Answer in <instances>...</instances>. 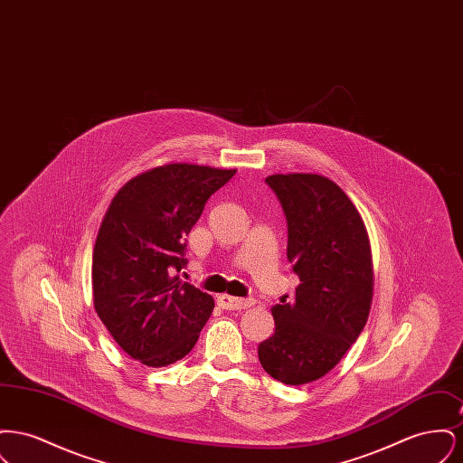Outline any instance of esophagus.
I'll return each mask as SVG.
<instances>
[{
  "mask_svg": "<svg viewBox=\"0 0 463 463\" xmlns=\"http://www.w3.org/2000/svg\"><path fill=\"white\" fill-rule=\"evenodd\" d=\"M253 304H255L253 298H238V297H231V295H221L219 297V306L222 308H229V310L251 307Z\"/></svg>",
  "mask_w": 463,
  "mask_h": 463,
  "instance_id": "esophagus-1",
  "label": "esophagus"
}]
</instances>
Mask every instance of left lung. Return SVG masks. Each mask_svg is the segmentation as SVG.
I'll list each match as a JSON object with an SVG mask.
<instances>
[{"instance_id": "1", "label": "left lung", "mask_w": 463, "mask_h": 463, "mask_svg": "<svg viewBox=\"0 0 463 463\" xmlns=\"http://www.w3.org/2000/svg\"><path fill=\"white\" fill-rule=\"evenodd\" d=\"M288 223V260L300 285L276 304V330L259 345L267 373L304 385L333 370L368 321L373 262L364 222L330 178L287 174L265 178Z\"/></svg>"}]
</instances>
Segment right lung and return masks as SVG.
I'll return each mask as SVG.
<instances>
[{
    "instance_id": "1",
    "label": "right lung",
    "mask_w": 463,
    "mask_h": 463,
    "mask_svg": "<svg viewBox=\"0 0 463 463\" xmlns=\"http://www.w3.org/2000/svg\"><path fill=\"white\" fill-rule=\"evenodd\" d=\"M234 174L170 163L133 176L110 201L93 248V307L116 344L146 366L191 353L212 316V295L176 272L206 201Z\"/></svg>"
}]
</instances>
